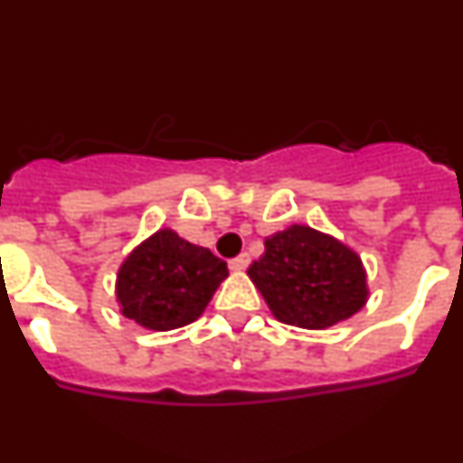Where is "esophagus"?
Returning a JSON list of instances; mask_svg holds the SVG:
<instances>
[{
	"mask_svg": "<svg viewBox=\"0 0 463 463\" xmlns=\"http://www.w3.org/2000/svg\"><path fill=\"white\" fill-rule=\"evenodd\" d=\"M248 264H250V255H248V252H241L239 257H234V260L229 261V269H232V271H245Z\"/></svg>",
	"mask_w": 463,
	"mask_h": 463,
	"instance_id": "esophagus-1",
	"label": "esophagus"
}]
</instances>
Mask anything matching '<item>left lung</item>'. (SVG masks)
<instances>
[{
  "label": "left lung",
  "mask_w": 463,
  "mask_h": 463,
  "mask_svg": "<svg viewBox=\"0 0 463 463\" xmlns=\"http://www.w3.org/2000/svg\"><path fill=\"white\" fill-rule=\"evenodd\" d=\"M248 276L273 317L301 329H329L369 301L362 257L308 224L267 236L264 255L252 261Z\"/></svg>",
  "instance_id": "1"
}]
</instances>
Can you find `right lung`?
<instances>
[{
  "label": "right lung",
  "mask_w": 463,
  "mask_h": 463,
  "mask_svg": "<svg viewBox=\"0 0 463 463\" xmlns=\"http://www.w3.org/2000/svg\"><path fill=\"white\" fill-rule=\"evenodd\" d=\"M227 276V264L208 248L162 227L141 241L118 269V308L143 329H178L202 317Z\"/></svg>",
  "instance_id": "right-lung-1"
}]
</instances>
